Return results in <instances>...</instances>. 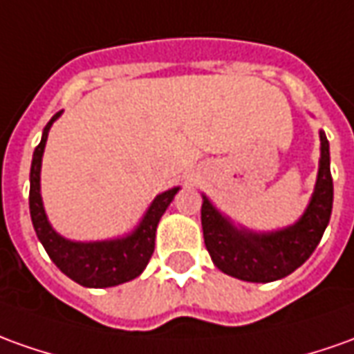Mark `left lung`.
<instances>
[{
  "mask_svg": "<svg viewBox=\"0 0 354 354\" xmlns=\"http://www.w3.org/2000/svg\"><path fill=\"white\" fill-rule=\"evenodd\" d=\"M333 181L330 171V142L320 131V162L310 201L303 216L291 225L274 231H254L219 212L202 194V231L212 262L223 274L250 283H270L293 274L318 247L330 223Z\"/></svg>",
  "mask_w": 354,
  "mask_h": 354,
  "instance_id": "left-lung-1",
  "label": "left lung"
}]
</instances>
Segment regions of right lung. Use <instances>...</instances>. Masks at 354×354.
<instances>
[{
  "mask_svg": "<svg viewBox=\"0 0 354 354\" xmlns=\"http://www.w3.org/2000/svg\"><path fill=\"white\" fill-rule=\"evenodd\" d=\"M59 115L61 111L51 117L50 123L44 127L42 140L32 153L28 204H30L34 231L51 258V262L82 287L104 289V287L127 283L142 274L150 262L156 245L158 223L181 187H173L169 191L160 192L150 202V206L146 208L135 229L121 237L106 239V241H73L63 237L51 227L48 214L44 209L42 191H40L42 156L48 142V133Z\"/></svg>",
  "mask_w": 354,
  "mask_h": 354,
  "instance_id": "1",
  "label": "right lung"
}]
</instances>
